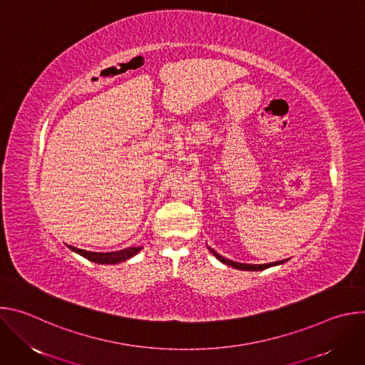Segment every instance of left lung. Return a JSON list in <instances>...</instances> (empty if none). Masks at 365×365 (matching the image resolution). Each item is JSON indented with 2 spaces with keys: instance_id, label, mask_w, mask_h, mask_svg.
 Wrapping results in <instances>:
<instances>
[{
  "instance_id": "1",
  "label": "left lung",
  "mask_w": 365,
  "mask_h": 365,
  "mask_svg": "<svg viewBox=\"0 0 365 365\" xmlns=\"http://www.w3.org/2000/svg\"><path fill=\"white\" fill-rule=\"evenodd\" d=\"M207 250H210L221 263L227 264V266H231L234 269H238V270H247V272H259V270H266L269 267H273V266H277V264H282L284 262H276V263H269V264H245V263H237V262H232V259H228L225 257H222L221 254H218L215 250L207 247Z\"/></svg>"
}]
</instances>
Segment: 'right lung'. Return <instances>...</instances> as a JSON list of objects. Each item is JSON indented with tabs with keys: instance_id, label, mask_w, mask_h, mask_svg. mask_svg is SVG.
<instances>
[{
	"instance_id": "obj_1",
	"label": "right lung",
	"mask_w": 365,
	"mask_h": 365,
	"mask_svg": "<svg viewBox=\"0 0 365 365\" xmlns=\"http://www.w3.org/2000/svg\"><path fill=\"white\" fill-rule=\"evenodd\" d=\"M73 252L88 258L89 262L98 263V264H118L125 262V259L134 257L135 254H138V251L143 247H128L120 251H111V252H92V251H86V250H81L72 245H68Z\"/></svg>"
}]
</instances>
